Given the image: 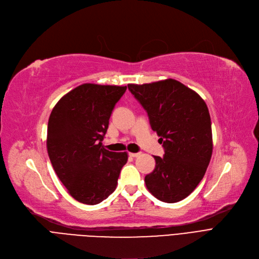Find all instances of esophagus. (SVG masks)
I'll use <instances>...</instances> for the list:
<instances>
[{"instance_id": "34e87169", "label": "esophagus", "mask_w": 259, "mask_h": 259, "mask_svg": "<svg viewBox=\"0 0 259 259\" xmlns=\"http://www.w3.org/2000/svg\"><path fill=\"white\" fill-rule=\"evenodd\" d=\"M140 155V153H129V156H131V157H138Z\"/></svg>"}]
</instances>
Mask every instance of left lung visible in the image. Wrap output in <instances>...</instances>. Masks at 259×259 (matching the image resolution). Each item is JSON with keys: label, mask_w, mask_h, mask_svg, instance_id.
Instances as JSON below:
<instances>
[{"label": "left lung", "mask_w": 259, "mask_h": 259, "mask_svg": "<svg viewBox=\"0 0 259 259\" xmlns=\"http://www.w3.org/2000/svg\"><path fill=\"white\" fill-rule=\"evenodd\" d=\"M128 89L148 113L165 149L154 156L155 169L146 175V187L164 202H178L202 180L213 150L211 117L199 95L181 81L168 78Z\"/></svg>", "instance_id": "1"}]
</instances>
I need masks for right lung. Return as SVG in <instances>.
<instances>
[{
	"label": "right lung",
	"mask_w": 259,
	"mask_h": 259,
	"mask_svg": "<svg viewBox=\"0 0 259 259\" xmlns=\"http://www.w3.org/2000/svg\"><path fill=\"white\" fill-rule=\"evenodd\" d=\"M127 86L83 84L52 109L47 151L58 178L74 199L97 205L116 188L127 152H111L102 142L115 104Z\"/></svg>",
	"instance_id": "add662e5"
}]
</instances>
